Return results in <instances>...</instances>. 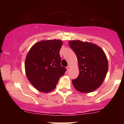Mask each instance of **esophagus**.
I'll return each mask as SVG.
<instances>
[{
  "mask_svg": "<svg viewBox=\"0 0 124 124\" xmlns=\"http://www.w3.org/2000/svg\"><path fill=\"white\" fill-rule=\"evenodd\" d=\"M66 69H67V70H68V71H69V70H70V66H69V65H68V66L66 67Z\"/></svg>",
  "mask_w": 124,
  "mask_h": 124,
  "instance_id": "34e87169",
  "label": "esophagus"
}]
</instances>
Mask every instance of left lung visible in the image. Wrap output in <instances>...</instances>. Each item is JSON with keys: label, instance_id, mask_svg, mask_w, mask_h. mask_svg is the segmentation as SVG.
I'll list each match as a JSON object with an SVG mask.
<instances>
[{"label": "left lung", "instance_id": "8db88e82", "mask_svg": "<svg viewBox=\"0 0 124 124\" xmlns=\"http://www.w3.org/2000/svg\"><path fill=\"white\" fill-rule=\"evenodd\" d=\"M69 46L76 54L79 76L72 80L73 86L82 93H90L101 86L108 71L104 52L97 45L81 41H70Z\"/></svg>", "mask_w": 124, "mask_h": 124}]
</instances>
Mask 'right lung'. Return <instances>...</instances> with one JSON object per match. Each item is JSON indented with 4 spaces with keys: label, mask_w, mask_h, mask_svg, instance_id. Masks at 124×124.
<instances>
[{
    "label": "right lung",
    "mask_w": 124,
    "mask_h": 124,
    "mask_svg": "<svg viewBox=\"0 0 124 124\" xmlns=\"http://www.w3.org/2000/svg\"><path fill=\"white\" fill-rule=\"evenodd\" d=\"M62 41H42L31 47L27 55L25 70L28 80L38 90L44 93L55 89L58 80L66 71L61 66L59 55Z\"/></svg>",
    "instance_id": "1"
}]
</instances>
